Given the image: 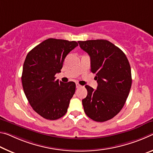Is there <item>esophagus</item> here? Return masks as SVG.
<instances>
[{"label":"esophagus","instance_id":"1","mask_svg":"<svg viewBox=\"0 0 153 153\" xmlns=\"http://www.w3.org/2000/svg\"><path fill=\"white\" fill-rule=\"evenodd\" d=\"M82 86L81 85H80L79 83H78V82H76V88H79V87H81Z\"/></svg>","mask_w":153,"mask_h":153}]
</instances>
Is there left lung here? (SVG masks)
Wrapping results in <instances>:
<instances>
[{
  "label": "left lung",
  "mask_w": 153,
  "mask_h": 153,
  "mask_svg": "<svg viewBox=\"0 0 153 153\" xmlns=\"http://www.w3.org/2000/svg\"><path fill=\"white\" fill-rule=\"evenodd\" d=\"M91 59V71L96 74L97 89L85 85L87 96L82 100L90 119L104 122L121 111L131 86V67L123 52L107 40L78 41Z\"/></svg>",
  "instance_id": "1"
}]
</instances>
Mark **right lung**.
<instances>
[{
	"instance_id": "add662e5",
	"label": "right lung",
	"mask_w": 153,
	"mask_h": 153,
	"mask_svg": "<svg viewBox=\"0 0 153 153\" xmlns=\"http://www.w3.org/2000/svg\"><path fill=\"white\" fill-rule=\"evenodd\" d=\"M78 46L76 41L48 39L32 49L25 59L22 82L34 111L43 118L56 120L66 113L76 89L74 82L56 80L65 57Z\"/></svg>"
}]
</instances>
